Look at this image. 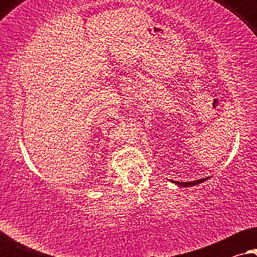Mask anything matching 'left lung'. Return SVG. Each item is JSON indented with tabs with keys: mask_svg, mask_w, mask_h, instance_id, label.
<instances>
[{
	"mask_svg": "<svg viewBox=\"0 0 257 257\" xmlns=\"http://www.w3.org/2000/svg\"><path fill=\"white\" fill-rule=\"evenodd\" d=\"M208 179L209 178H203V179H199V180L191 181V182H180V181H173V182H174V184H177L178 186H180V187H192V186L201 184V182L208 180Z\"/></svg>",
	"mask_w": 257,
	"mask_h": 257,
	"instance_id": "obj_1",
	"label": "left lung"
}]
</instances>
